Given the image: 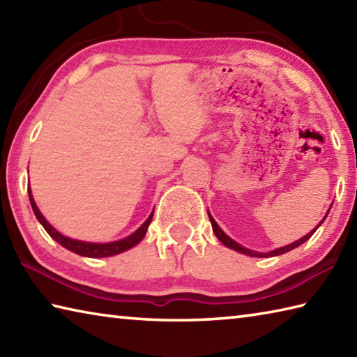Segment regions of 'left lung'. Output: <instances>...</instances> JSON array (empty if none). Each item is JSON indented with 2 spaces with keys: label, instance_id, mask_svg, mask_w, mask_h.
Returning <instances> with one entry per match:
<instances>
[{
  "label": "left lung",
  "instance_id": "1",
  "mask_svg": "<svg viewBox=\"0 0 357 357\" xmlns=\"http://www.w3.org/2000/svg\"><path fill=\"white\" fill-rule=\"evenodd\" d=\"M330 212V211H328ZM328 212H326V215H328ZM326 215H325V218H326ZM208 218H211V222H212V227H213V232H215V235L218 236V240L225 244V246H227V248H230V249H234V250H236V252H241V254H246V255H249V257H275V255H282V254H284V252H289V250H292V249H296V248H298L300 244H303L306 240H310L311 238V235L316 232L317 230V227L322 225V222L325 221V218L320 221V225L314 229V230H311V232L308 234V235H305L303 238H300V240H297V241H294V243H291V244H288V246H284V248H280V249H275V250H272V252H268V254H258V252H254V250H249V249H246V248H243V246H240L238 243H235L232 238H229V236L222 232V230L220 229V226L216 225V221L212 218L211 215H208Z\"/></svg>",
  "mask_w": 357,
  "mask_h": 357
}]
</instances>
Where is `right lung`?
Masks as SVG:
<instances>
[{
  "label": "right lung",
  "mask_w": 357,
  "mask_h": 357,
  "mask_svg": "<svg viewBox=\"0 0 357 357\" xmlns=\"http://www.w3.org/2000/svg\"><path fill=\"white\" fill-rule=\"evenodd\" d=\"M27 192H29V199H31V206H32V211L37 216V220L41 222V226L46 229V232L52 236V238L57 241L59 244H61L63 248H66L68 250H71L74 254H79L83 257H91V258H100V257H111V255H117L123 252V250H127L132 246H136V244L141 241L145 234H146V229H149L151 218H153V213L149 216V220H146L144 225L139 227L135 234H131L130 236L123 240H119V241H113V243H105V244H99V243H85V241H79V240H73V238H68V236L61 235L60 232H57L49 222L45 220V216L41 215V212L38 211L37 204H35V201L32 198V193H31V188H27Z\"/></svg>",
  "instance_id": "add662e5"
}]
</instances>
